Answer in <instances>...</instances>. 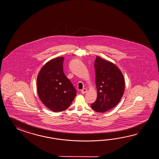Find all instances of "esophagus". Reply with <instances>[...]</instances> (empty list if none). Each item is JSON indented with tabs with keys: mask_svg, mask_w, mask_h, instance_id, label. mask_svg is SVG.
<instances>
[{
	"mask_svg": "<svg viewBox=\"0 0 159 159\" xmlns=\"http://www.w3.org/2000/svg\"><path fill=\"white\" fill-rule=\"evenodd\" d=\"M87 91H88V90L86 89V88H84V89H83L82 90H81V93L82 94H85V93H87Z\"/></svg>",
	"mask_w": 159,
	"mask_h": 159,
	"instance_id": "esophagus-1",
	"label": "esophagus"
}]
</instances>
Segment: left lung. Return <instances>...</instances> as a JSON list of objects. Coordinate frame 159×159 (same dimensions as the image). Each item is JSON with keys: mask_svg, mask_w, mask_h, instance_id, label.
Listing matches in <instances>:
<instances>
[{"mask_svg": "<svg viewBox=\"0 0 159 159\" xmlns=\"http://www.w3.org/2000/svg\"><path fill=\"white\" fill-rule=\"evenodd\" d=\"M95 84L97 99L91 104L97 112H105L114 107L125 91V80L121 71L114 64L97 56L95 60Z\"/></svg>", "mask_w": 159, "mask_h": 159, "instance_id": "obj_1", "label": "left lung"}]
</instances>
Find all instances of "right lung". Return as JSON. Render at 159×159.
Listing matches in <instances>:
<instances>
[{
  "label": "right lung",
  "mask_w": 159,
  "mask_h": 159,
  "mask_svg": "<svg viewBox=\"0 0 159 159\" xmlns=\"http://www.w3.org/2000/svg\"><path fill=\"white\" fill-rule=\"evenodd\" d=\"M64 57L47 62L37 78V93L41 101L54 112L64 111L77 95L76 90L63 71Z\"/></svg>",
  "instance_id": "obj_1"
}]
</instances>
